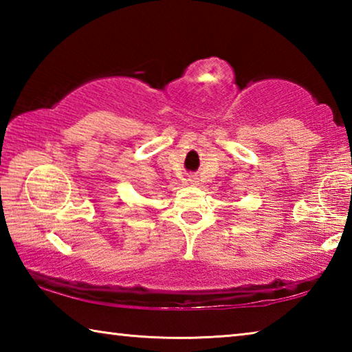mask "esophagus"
<instances>
[{
    "label": "esophagus",
    "mask_w": 352,
    "mask_h": 352,
    "mask_svg": "<svg viewBox=\"0 0 352 352\" xmlns=\"http://www.w3.org/2000/svg\"><path fill=\"white\" fill-rule=\"evenodd\" d=\"M186 182H188V183H190V184H195V183H197V180H195V177H192V175H189V177L186 178Z\"/></svg>",
    "instance_id": "esophagus-1"
}]
</instances>
